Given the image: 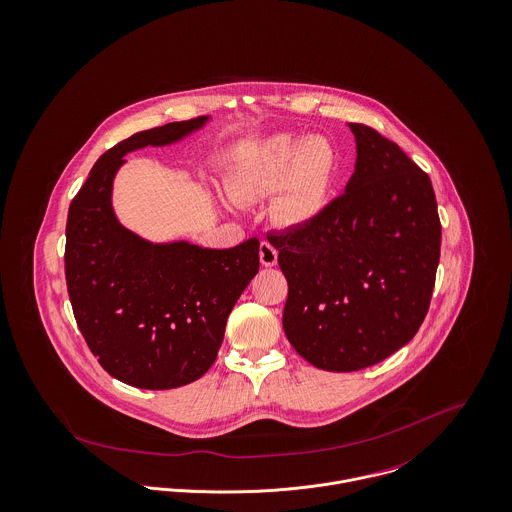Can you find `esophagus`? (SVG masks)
<instances>
[{"label": "esophagus", "mask_w": 512, "mask_h": 512, "mask_svg": "<svg viewBox=\"0 0 512 512\" xmlns=\"http://www.w3.org/2000/svg\"><path fill=\"white\" fill-rule=\"evenodd\" d=\"M277 257H279L277 249H275L269 241H261V245H259V259H261V265H265V267H275V265H277Z\"/></svg>", "instance_id": "1"}]
</instances>
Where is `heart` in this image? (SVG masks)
I'll list each match as a JSON object with an SVG mask.
<instances>
[{
  "label": "heart",
  "mask_w": 512,
  "mask_h": 512,
  "mask_svg": "<svg viewBox=\"0 0 512 512\" xmlns=\"http://www.w3.org/2000/svg\"><path fill=\"white\" fill-rule=\"evenodd\" d=\"M340 176L341 151L332 137L273 135L255 145L229 176L228 192L239 204L277 192V222L302 228L328 210Z\"/></svg>",
  "instance_id": "1"
}]
</instances>
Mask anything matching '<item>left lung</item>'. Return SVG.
Here are the masks:
<instances>
[{"label":"left lung","mask_w":512,"mask_h":512,"mask_svg":"<svg viewBox=\"0 0 512 512\" xmlns=\"http://www.w3.org/2000/svg\"><path fill=\"white\" fill-rule=\"evenodd\" d=\"M357 159L314 224L267 235L288 283L284 334L326 371L371 367L424 322L442 226L430 176L373 127L349 123Z\"/></svg>","instance_id":"left-lung-1"}]
</instances>
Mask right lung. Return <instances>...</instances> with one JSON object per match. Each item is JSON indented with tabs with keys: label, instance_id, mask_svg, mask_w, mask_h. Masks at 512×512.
I'll use <instances>...</instances> for the list:
<instances>
[{
	"label": "right lung",
	"instance_id": "1",
	"mask_svg": "<svg viewBox=\"0 0 512 512\" xmlns=\"http://www.w3.org/2000/svg\"><path fill=\"white\" fill-rule=\"evenodd\" d=\"M206 121H174L117 143L68 208L64 275L76 324L98 363L137 389L200 379L216 361L231 308L259 271L257 237L231 249L151 243L115 218L112 186L123 157L176 143Z\"/></svg>",
	"mask_w": 512,
	"mask_h": 512
}]
</instances>
